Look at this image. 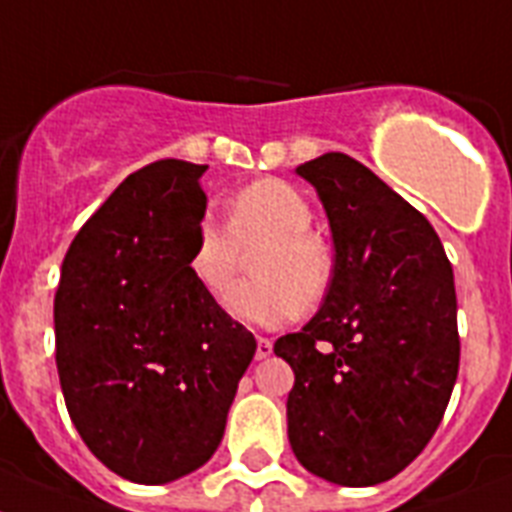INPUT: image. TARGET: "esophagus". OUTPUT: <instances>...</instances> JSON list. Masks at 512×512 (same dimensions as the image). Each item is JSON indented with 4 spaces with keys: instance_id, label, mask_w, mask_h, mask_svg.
Listing matches in <instances>:
<instances>
[{
    "instance_id": "1",
    "label": "esophagus",
    "mask_w": 512,
    "mask_h": 512,
    "mask_svg": "<svg viewBox=\"0 0 512 512\" xmlns=\"http://www.w3.org/2000/svg\"><path fill=\"white\" fill-rule=\"evenodd\" d=\"M270 354H273V341H270V338L257 336V351H255L257 359H265V356Z\"/></svg>"
}]
</instances>
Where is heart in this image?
<instances>
[{"instance_id":"1","label":"heart","mask_w":512,"mask_h":512,"mask_svg":"<svg viewBox=\"0 0 512 512\" xmlns=\"http://www.w3.org/2000/svg\"><path fill=\"white\" fill-rule=\"evenodd\" d=\"M315 210L307 195L283 179H260L236 192L226 205V229L213 218L197 223L187 268L210 296H226L249 260L252 281L231 291L229 312L252 325H278L309 312L325 299L336 257L330 244L309 229Z\"/></svg>"}]
</instances>
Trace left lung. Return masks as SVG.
<instances>
[{
    "label": "left lung",
    "mask_w": 512,
    "mask_h": 512,
    "mask_svg": "<svg viewBox=\"0 0 512 512\" xmlns=\"http://www.w3.org/2000/svg\"><path fill=\"white\" fill-rule=\"evenodd\" d=\"M317 190L336 276L317 315L273 351L294 369L289 442L343 487L388 482L448 409L461 341L450 260L432 223L346 153L296 166Z\"/></svg>",
    "instance_id": "8db88e82"
}]
</instances>
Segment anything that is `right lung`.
I'll return each instance as SVG.
<instances>
[{
	"label": "right lung",
	"instance_id": "add662e5",
	"mask_svg": "<svg viewBox=\"0 0 512 512\" xmlns=\"http://www.w3.org/2000/svg\"><path fill=\"white\" fill-rule=\"evenodd\" d=\"M205 169L166 158L127 176L72 239L54 296L72 424L137 484L174 482L216 453L257 349L187 268Z\"/></svg>",
	"mask_w": 512,
	"mask_h": 512
}]
</instances>
